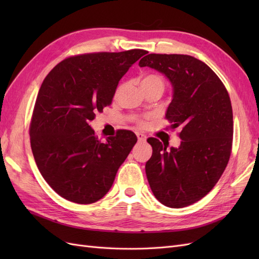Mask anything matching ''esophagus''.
<instances>
[{"label": "esophagus", "mask_w": 259, "mask_h": 259, "mask_svg": "<svg viewBox=\"0 0 259 259\" xmlns=\"http://www.w3.org/2000/svg\"><path fill=\"white\" fill-rule=\"evenodd\" d=\"M136 135H137V138H138V142H140V143H144V142H146V136L143 134V133H136Z\"/></svg>", "instance_id": "1"}]
</instances>
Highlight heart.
Instances as JSON below:
<instances>
[{
    "label": "heart",
    "instance_id": "1",
    "mask_svg": "<svg viewBox=\"0 0 259 259\" xmlns=\"http://www.w3.org/2000/svg\"><path fill=\"white\" fill-rule=\"evenodd\" d=\"M140 88L149 89V88H160L163 90L164 80L163 77L158 74H148L144 76L140 81Z\"/></svg>",
    "mask_w": 259,
    "mask_h": 259
}]
</instances>
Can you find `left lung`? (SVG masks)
Wrapping results in <instances>:
<instances>
[{
  "instance_id": "left-lung-1",
  "label": "left lung",
  "mask_w": 259,
  "mask_h": 259,
  "mask_svg": "<svg viewBox=\"0 0 259 259\" xmlns=\"http://www.w3.org/2000/svg\"><path fill=\"white\" fill-rule=\"evenodd\" d=\"M138 65L167 77L173 98L165 117L170 128H182L178 148L148 139L152 146L146 163L148 183L163 205L193 204L213 189L230 158L233 119L228 92L213 70L189 55L149 54Z\"/></svg>"
}]
</instances>
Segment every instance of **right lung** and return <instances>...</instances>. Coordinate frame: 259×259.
Masks as SVG:
<instances>
[{
	"label": "right lung",
	"mask_w": 259,
	"mask_h": 259,
	"mask_svg": "<svg viewBox=\"0 0 259 259\" xmlns=\"http://www.w3.org/2000/svg\"><path fill=\"white\" fill-rule=\"evenodd\" d=\"M144 50L92 53L54 67L38 91L30 143L38 170L68 201L91 204L105 197L137 142L131 131L100 143L89 124L112 103L122 76Z\"/></svg>",
	"instance_id": "add662e5"
}]
</instances>
